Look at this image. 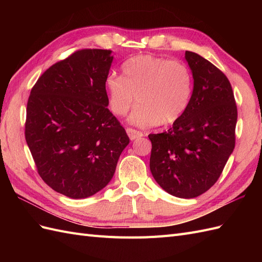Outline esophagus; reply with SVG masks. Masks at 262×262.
<instances>
[{
    "mask_svg": "<svg viewBox=\"0 0 262 262\" xmlns=\"http://www.w3.org/2000/svg\"><path fill=\"white\" fill-rule=\"evenodd\" d=\"M126 133H128V137L130 138L131 141L136 140V139H139L141 137H143V133L140 132V131L134 130V129H131V128H126Z\"/></svg>",
    "mask_w": 262,
    "mask_h": 262,
    "instance_id": "1",
    "label": "esophagus"
}]
</instances>
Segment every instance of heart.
Masks as SVG:
<instances>
[{
	"label": "heart",
	"mask_w": 262,
	"mask_h": 262,
	"mask_svg": "<svg viewBox=\"0 0 262 262\" xmlns=\"http://www.w3.org/2000/svg\"><path fill=\"white\" fill-rule=\"evenodd\" d=\"M105 84L110 110L117 116L126 115L138 99L129 121L140 128L176 122L192 95V75L184 62L150 54L126 60L122 76L109 74Z\"/></svg>",
	"instance_id": "obj_1"
}]
</instances>
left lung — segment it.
I'll list each match as a JSON object with an SVG mask.
<instances>
[{
    "label": "left lung",
    "instance_id": "8db88e82",
    "mask_svg": "<svg viewBox=\"0 0 262 262\" xmlns=\"http://www.w3.org/2000/svg\"><path fill=\"white\" fill-rule=\"evenodd\" d=\"M193 78L190 104L163 133L149 134V169L169 194L191 199L215 184L235 147L237 107L223 72L198 53L186 51Z\"/></svg>",
    "mask_w": 262,
    "mask_h": 262
}]
</instances>
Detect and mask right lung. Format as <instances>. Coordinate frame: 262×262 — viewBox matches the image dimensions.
<instances>
[{
    "instance_id": "1",
    "label": "right lung",
    "mask_w": 262,
    "mask_h": 262,
    "mask_svg": "<svg viewBox=\"0 0 262 262\" xmlns=\"http://www.w3.org/2000/svg\"><path fill=\"white\" fill-rule=\"evenodd\" d=\"M112 50L85 49L38 78L27 102L25 138L39 175L72 199H85L114 177L129 138L108 109Z\"/></svg>"
}]
</instances>
